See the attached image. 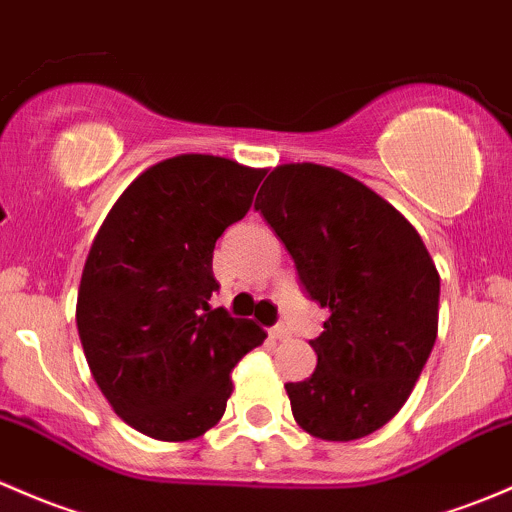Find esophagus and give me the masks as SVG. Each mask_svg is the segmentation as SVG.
<instances>
[{"instance_id":"esophagus-1","label":"esophagus","mask_w":512,"mask_h":512,"mask_svg":"<svg viewBox=\"0 0 512 512\" xmlns=\"http://www.w3.org/2000/svg\"><path fill=\"white\" fill-rule=\"evenodd\" d=\"M270 336L274 338V341H282V338L289 336V328L287 326H274V328H270Z\"/></svg>"}]
</instances>
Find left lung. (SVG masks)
I'll return each instance as SVG.
<instances>
[{"label":"left lung","mask_w":512,"mask_h":512,"mask_svg":"<svg viewBox=\"0 0 512 512\" xmlns=\"http://www.w3.org/2000/svg\"><path fill=\"white\" fill-rule=\"evenodd\" d=\"M255 208L328 309L309 341L316 370L284 385L294 419L316 439L368 437L402 410L437 341V265L405 215L333 166H277Z\"/></svg>","instance_id":"8db88e82"}]
</instances>
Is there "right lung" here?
Wrapping results in <instances>:
<instances>
[{"label":"right lung","instance_id":"add662e5","mask_svg":"<svg viewBox=\"0 0 512 512\" xmlns=\"http://www.w3.org/2000/svg\"><path fill=\"white\" fill-rule=\"evenodd\" d=\"M265 169L179 154L129 184L90 245L75 324L117 417L159 441L198 439L223 417L233 368L267 338L211 309L213 247L250 211Z\"/></svg>","mask_w":512,"mask_h":512}]
</instances>
